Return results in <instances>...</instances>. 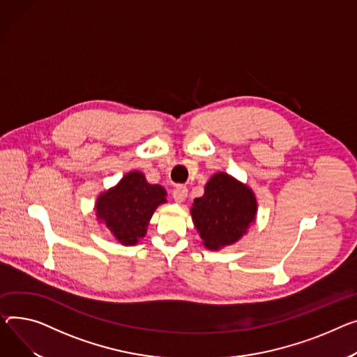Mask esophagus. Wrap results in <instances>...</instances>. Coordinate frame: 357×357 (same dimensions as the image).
Wrapping results in <instances>:
<instances>
[{"label": "esophagus", "mask_w": 357, "mask_h": 357, "mask_svg": "<svg viewBox=\"0 0 357 357\" xmlns=\"http://www.w3.org/2000/svg\"><path fill=\"white\" fill-rule=\"evenodd\" d=\"M172 197H174V199L176 202H183L186 199V197H188V188L183 186V185L176 186L174 191H172Z\"/></svg>", "instance_id": "esophagus-1"}]
</instances>
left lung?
<instances>
[{
	"instance_id": "8db88e82",
	"label": "left lung",
	"mask_w": 357,
	"mask_h": 357,
	"mask_svg": "<svg viewBox=\"0 0 357 357\" xmlns=\"http://www.w3.org/2000/svg\"><path fill=\"white\" fill-rule=\"evenodd\" d=\"M192 220L204 245L220 250L238 241L254 222L257 201L251 189L227 174H215L194 201Z\"/></svg>"
}]
</instances>
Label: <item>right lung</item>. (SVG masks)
Here are the masks:
<instances>
[{
    "label": "right lung",
    "instance_id": "1",
    "mask_svg": "<svg viewBox=\"0 0 357 357\" xmlns=\"http://www.w3.org/2000/svg\"><path fill=\"white\" fill-rule=\"evenodd\" d=\"M165 195L160 185L148 183L144 174L130 172L98 198V218L119 243L135 245L145 236L156 206L166 202Z\"/></svg>",
    "mask_w": 357,
    "mask_h": 357
}]
</instances>
